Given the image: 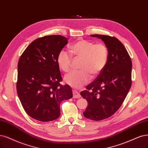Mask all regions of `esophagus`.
I'll return each mask as SVG.
<instances>
[{
  "instance_id": "esophagus-1",
  "label": "esophagus",
  "mask_w": 148,
  "mask_h": 148,
  "mask_svg": "<svg viewBox=\"0 0 148 148\" xmlns=\"http://www.w3.org/2000/svg\"><path fill=\"white\" fill-rule=\"evenodd\" d=\"M80 97H81V95L78 91H76L75 90H73V98L79 99V98H80Z\"/></svg>"
}]
</instances>
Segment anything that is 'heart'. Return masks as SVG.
Masks as SVG:
<instances>
[{"instance_id": "1", "label": "heart", "mask_w": 148, "mask_h": 148, "mask_svg": "<svg viewBox=\"0 0 148 148\" xmlns=\"http://www.w3.org/2000/svg\"><path fill=\"white\" fill-rule=\"evenodd\" d=\"M70 53L60 51L57 58L59 67L67 73L72 67L73 57L81 59L79 71H73L66 75L64 80L68 84L79 88L88 83L92 76L98 75L106 65L108 50L102 43H94L89 40L79 39L70 47Z\"/></svg>"}]
</instances>
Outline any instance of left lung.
<instances>
[{
  "label": "left lung",
  "instance_id": "8db88e82",
  "mask_svg": "<svg viewBox=\"0 0 148 148\" xmlns=\"http://www.w3.org/2000/svg\"><path fill=\"white\" fill-rule=\"evenodd\" d=\"M91 36L104 42L108 59L104 69L80 94L88 102L84 117L101 121L113 116L123 103L132 86V63L126 48L117 38L99 34Z\"/></svg>",
  "mask_w": 148,
  "mask_h": 148
}]
</instances>
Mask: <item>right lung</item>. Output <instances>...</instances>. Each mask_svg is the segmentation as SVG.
I'll return each mask as SVG.
<instances>
[{
    "label": "right lung",
    "instance_id": "1",
    "mask_svg": "<svg viewBox=\"0 0 148 148\" xmlns=\"http://www.w3.org/2000/svg\"><path fill=\"white\" fill-rule=\"evenodd\" d=\"M68 43L60 35L35 39L18 64L17 93L23 108L33 119L42 122L58 119L60 105L73 97L72 89L62 81L57 62L58 54Z\"/></svg>",
    "mask_w": 148,
    "mask_h": 148
}]
</instances>
